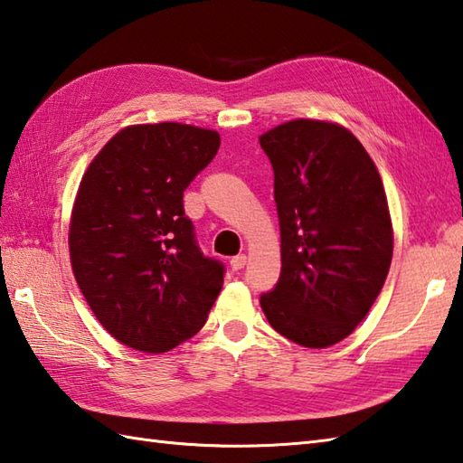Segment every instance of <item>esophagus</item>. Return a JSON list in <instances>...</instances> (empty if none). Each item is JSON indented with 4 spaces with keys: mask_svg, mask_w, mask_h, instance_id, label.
Returning <instances> with one entry per match:
<instances>
[{
    "mask_svg": "<svg viewBox=\"0 0 463 463\" xmlns=\"http://www.w3.org/2000/svg\"><path fill=\"white\" fill-rule=\"evenodd\" d=\"M244 264H246V256H244V254L234 256L232 260H231V268H232V272H239V270H242Z\"/></svg>",
    "mask_w": 463,
    "mask_h": 463,
    "instance_id": "34e87169",
    "label": "esophagus"
}]
</instances>
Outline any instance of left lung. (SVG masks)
<instances>
[{"label":"left lung","mask_w":463,"mask_h":463,"mask_svg":"<svg viewBox=\"0 0 463 463\" xmlns=\"http://www.w3.org/2000/svg\"><path fill=\"white\" fill-rule=\"evenodd\" d=\"M274 169L282 270L260 296L280 335L309 349L343 341L369 314L392 260L383 179L345 126L296 118L264 132Z\"/></svg>","instance_id":"obj_1"}]
</instances>
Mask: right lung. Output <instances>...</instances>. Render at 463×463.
Listing matches in <instances>:
<instances>
[{
  "label": "right lung",
  "instance_id": "1",
  "mask_svg": "<svg viewBox=\"0 0 463 463\" xmlns=\"http://www.w3.org/2000/svg\"><path fill=\"white\" fill-rule=\"evenodd\" d=\"M219 146L207 128L134 124L84 171L69 224L72 274L100 326L126 347L165 353L205 326L224 268L201 254L183 191Z\"/></svg>",
  "mask_w": 463,
  "mask_h": 463
}]
</instances>
